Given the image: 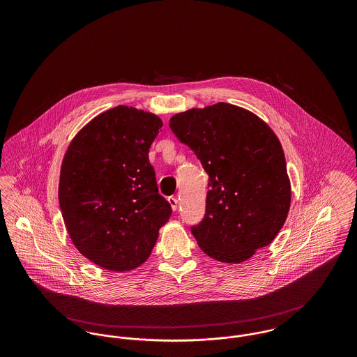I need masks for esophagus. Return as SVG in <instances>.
Here are the masks:
<instances>
[{"label":"esophagus","instance_id":"34e87169","mask_svg":"<svg viewBox=\"0 0 357 357\" xmlns=\"http://www.w3.org/2000/svg\"><path fill=\"white\" fill-rule=\"evenodd\" d=\"M169 202H170L172 210L176 211L178 210V199L175 197H169Z\"/></svg>","mask_w":357,"mask_h":357}]
</instances>
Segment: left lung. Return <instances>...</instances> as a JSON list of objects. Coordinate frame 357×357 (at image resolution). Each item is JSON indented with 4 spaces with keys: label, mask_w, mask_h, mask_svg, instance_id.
Returning a JSON list of instances; mask_svg holds the SVG:
<instances>
[{
    "label": "left lung",
    "mask_w": 357,
    "mask_h": 357,
    "mask_svg": "<svg viewBox=\"0 0 357 357\" xmlns=\"http://www.w3.org/2000/svg\"><path fill=\"white\" fill-rule=\"evenodd\" d=\"M170 128L208 174L204 220L191 226L199 248L239 264L271 245L291 197L285 155L271 127L250 111L218 102L174 115Z\"/></svg>",
    "instance_id": "8db88e82"
}]
</instances>
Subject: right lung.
<instances>
[{"label":"right lung","mask_w":357,"mask_h":357,"mask_svg":"<svg viewBox=\"0 0 357 357\" xmlns=\"http://www.w3.org/2000/svg\"><path fill=\"white\" fill-rule=\"evenodd\" d=\"M163 123L118 105L91 120L64 156L59 202L69 237L98 266L127 272L153 252L171 204L158 192L149 160Z\"/></svg>","instance_id":"1"}]
</instances>
